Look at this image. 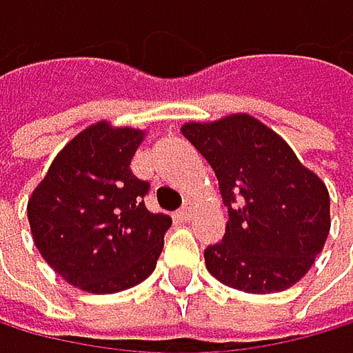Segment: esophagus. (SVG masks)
Returning a JSON list of instances; mask_svg holds the SVG:
<instances>
[{
	"mask_svg": "<svg viewBox=\"0 0 353 353\" xmlns=\"http://www.w3.org/2000/svg\"><path fill=\"white\" fill-rule=\"evenodd\" d=\"M192 214H194V203H192V201H186V203H184V208L180 210V218H182V220H190Z\"/></svg>",
	"mask_w": 353,
	"mask_h": 353,
	"instance_id": "esophagus-1",
	"label": "esophagus"
}]
</instances>
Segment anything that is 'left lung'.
I'll return each instance as SVG.
<instances>
[{
  "mask_svg": "<svg viewBox=\"0 0 353 353\" xmlns=\"http://www.w3.org/2000/svg\"><path fill=\"white\" fill-rule=\"evenodd\" d=\"M182 135L212 165L228 208L224 239L205 250L208 271L250 294L294 286L330 233L326 184L250 114L186 123Z\"/></svg>",
  "mask_w": 353,
  "mask_h": 353,
  "instance_id": "left-lung-1",
  "label": "left lung"
}]
</instances>
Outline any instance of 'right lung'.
Masks as SVG:
<instances>
[{"instance_id":"add662e5","label":"right lung","mask_w":353,"mask_h":353,"mask_svg":"<svg viewBox=\"0 0 353 353\" xmlns=\"http://www.w3.org/2000/svg\"><path fill=\"white\" fill-rule=\"evenodd\" d=\"M145 131L108 120L80 131L29 196L27 216L42 259L72 286L114 294L157 267L171 218L143 205L148 182L131 173Z\"/></svg>"}]
</instances>
